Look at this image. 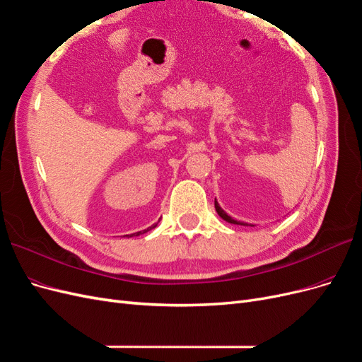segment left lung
Segmentation results:
<instances>
[{
  "instance_id": "8db88e82",
  "label": "left lung",
  "mask_w": 362,
  "mask_h": 362,
  "mask_svg": "<svg viewBox=\"0 0 362 362\" xmlns=\"http://www.w3.org/2000/svg\"><path fill=\"white\" fill-rule=\"evenodd\" d=\"M215 209H216V212H218V215L223 218L224 221H227V223H230V224H236V226H254V224H248V223H243V221H238V219H235V218H231L223 207L219 206V203L216 202V198H215Z\"/></svg>"
}]
</instances>
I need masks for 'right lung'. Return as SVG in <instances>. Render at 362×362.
Wrapping results in <instances>:
<instances>
[{"label": "right lung", "mask_w": 362, "mask_h": 362, "mask_svg": "<svg viewBox=\"0 0 362 362\" xmlns=\"http://www.w3.org/2000/svg\"><path fill=\"white\" fill-rule=\"evenodd\" d=\"M156 226H158V224H153V226H151V227H148L147 230H143V231H136V233H134V235H135V236H139V235H143V233H147L148 230H151V228H155ZM134 235H131V238H132ZM126 236H129V235H126Z\"/></svg>", "instance_id": "right-lung-1"}]
</instances>
